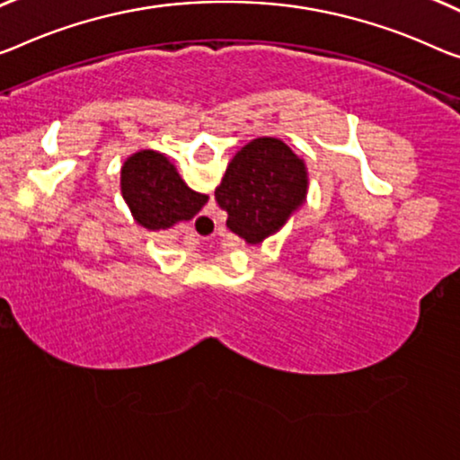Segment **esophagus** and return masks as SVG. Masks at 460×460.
<instances>
[{
  "mask_svg": "<svg viewBox=\"0 0 460 460\" xmlns=\"http://www.w3.org/2000/svg\"><path fill=\"white\" fill-rule=\"evenodd\" d=\"M197 229H201L202 234H206L208 230H216V220H214V216L203 214V216L197 217V222L193 224V236H197L195 240H199V238H203V236L199 235V233L196 232Z\"/></svg>",
  "mask_w": 460,
  "mask_h": 460,
  "instance_id": "obj_1",
  "label": "esophagus"
}]
</instances>
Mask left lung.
Here are the masks:
<instances>
[{
  "label": "left lung",
  "instance_id": "1",
  "mask_svg": "<svg viewBox=\"0 0 460 460\" xmlns=\"http://www.w3.org/2000/svg\"><path fill=\"white\" fill-rule=\"evenodd\" d=\"M306 190L304 160L278 137H257L232 158L216 201L228 214L226 226L244 243L259 244L298 211Z\"/></svg>",
  "mask_w": 460,
  "mask_h": 460
}]
</instances>
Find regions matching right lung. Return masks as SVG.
Returning a JSON list of instances; mask_svg holds the SVG:
<instances>
[{
	"label": "right lung",
	"mask_w": 460,
	"mask_h": 460,
	"mask_svg": "<svg viewBox=\"0 0 460 460\" xmlns=\"http://www.w3.org/2000/svg\"><path fill=\"white\" fill-rule=\"evenodd\" d=\"M121 193L131 216L147 230H166L189 222L209 199L189 189L172 162L152 150H141L125 160Z\"/></svg>",
	"instance_id": "1"
}]
</instances>
